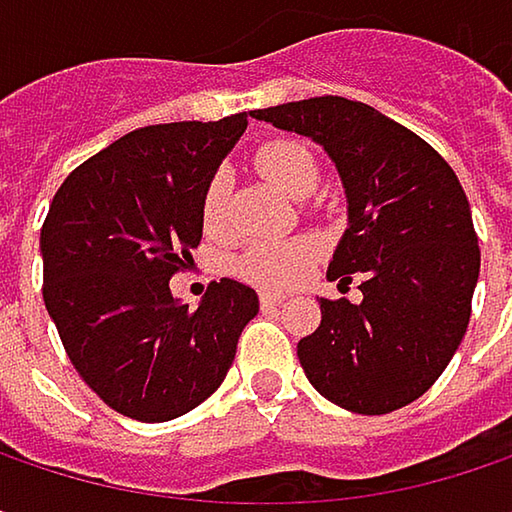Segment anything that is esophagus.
I'll return each instance as SVG.
<instances>
[{"instance_id":"obj_1","label":"esophagus","mask_w":512,"mask_h":512,"mask_svg":"<svg viewBox=\"0 0 512 512\" xmlns=\"http://www.w3.org/2000/svg\"><path fill=\"white\" fill-rule=\"evenodd\" d=\"M278 302H284V293H278V290H263V293H260V305H263V308H272V305H278Z\"/></svg>"}]
</instances>
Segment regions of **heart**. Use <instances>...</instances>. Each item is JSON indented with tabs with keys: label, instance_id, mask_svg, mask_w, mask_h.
I'll return each instance as SVG.
<instances>
[{
	"label": "heart",
	"instance_id": "obj_1",
	"mask_svg": "<svg viewBox=\"0 0 512 512\" xmlns=\"http://www.w3.org/2000/svg\"><path fill=\"white\" fill-rule=\"evenodd\" d=\"M255 168L287 195H302L317 183V159L296 139H269L255 151ZM231 183L225 171H213L201 189V225L207 234H222L228 225ZM320 255L311 237L290 240H252L246 243L231 269L257 287H290L308 275Z\"/></svg>",
	"mask_w": 512,
	"mask_h": 512
}]
</instances>
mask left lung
<instances>
[{
    "label": "left lung",
    "instance_id": "obj_1",
    "mask_svg": "<svg viewBox=\"0 0 512 512\" xmlns=\"http://www.w3.org/2000/svg\"><path fill=\"white\" fill-rule=\"evenodd\" d=\"M252 115L323 145L347 189L350 228L326 275L358 278L361 302L320 299L323 320L296 347L308 382L356 415L409 406L457 353L480 272L454 168L403 124L347 97Z\"/></svg>",
    "mask_w": 512,
    "mask_h": 512
}]
</instances>
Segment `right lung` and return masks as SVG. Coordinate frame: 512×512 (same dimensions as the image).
Masks as SVG:
<instances>
[{"instance_id":"obj_1","label":"right lung","mask_w":512,"mask_h":512,"mask_svg":"<svg viewBox=\"0 0 512 512\" xmlns=\"http://www.w3.org/2000/svg\"><path fill=\"white\" fill-rule=\"evenodd\" d=\"M246 124L249 112L133 130L52 198L44 305L76 373L127 418L156 424L204 403L257 314V293L234 278L213 281L195 311L168 290L201 243V189Z\"/></svg>"}]
</instances>
